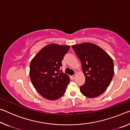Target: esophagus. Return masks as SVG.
<instances>
[{
	"label": "esophagus",
	"mask_w": 130,
	"mask_h": 130,
	"mask_svg": "<svg viewBox=\"0 0 130 130\" xmlns=\"http://www.w3.org/2000/svg\"><path fill=\"white\" fill-rule=\"evenodd\" d=\"M76 74H74V75L72 76V78H73V79H74V78H76Z\"/></svg>",
	"instance_id": "obj_1"
}]
</instances>
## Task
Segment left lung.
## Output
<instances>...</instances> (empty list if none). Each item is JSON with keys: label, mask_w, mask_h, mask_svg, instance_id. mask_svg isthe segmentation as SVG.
Listing matches in <instances>:
<instances>
[{"label": "left lung", "mask_w": 130, "mask_h": 130, "mask_svg": "<svg viewBox=\"0 0 130 130\" xmlns=\"http://www.w3.org/2000/svg\"><path fill=\"white\" fill-rule=\"evenodd\" d=\"M80 59L85 82L80 87L83 95L94 98L102 94L111 83L114 74L112 59L102 48L85 42L72 46Z\"/></svg>", "instance_id": "left-lung-1"}]
</instances>
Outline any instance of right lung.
Instances as JSON below:
<instances>
[{
	"label": "right lung",
	"instance_id": "right-lung-1",
	"mask_svg": "<svg viewBox=\"0 0 130 130\" xmlns=\"http://www.w3.org/2000/svg\"><path fill=\"white\" fill-rule=\"evenodd\" d=\"M69 46L49 44L43 47L30 65V77L34 87L44 98L55 100L65 93L69 77L60 70Z\"/></svg>",
	"mask_w": 130,
	"mask_h": 130
}]
</instances>
